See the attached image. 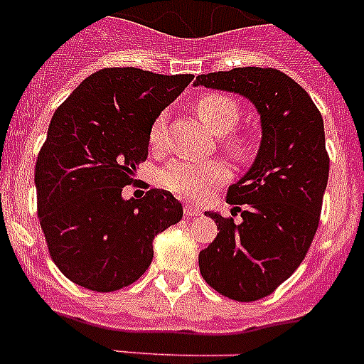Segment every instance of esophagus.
I'll return each instance as SVG.
<instances>
[{"label":"esophagus","instance_id":"34e87169","mask_svg":"<svg viewBox=\"0 0 364 364\" xmlns=\"http://www.w3.org/2000/svg\"><path fill=\"white\" fill-rule=\"evenodd\" d=\"M201 215V209L196 205H185V216L187 218H196V216Z\"/></svg>","mask_w":364,"mask_h":364}]
</instances>
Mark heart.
<instances>
[{
  "instance_id": "heart-1",
  "label": "heart",
  "mask_w": 364,
  "mask_h": 364,
  "mask_svg": "<svg viewBox=\"0 0 364 364\" xmlns=\"http://www.w3.org/2000/svg\"><path fill=\"white\" fill-rule=\"evenodd\" d=\"M198 116L215 135H224L222 144L233 157H244L248 154V144L237 133H229L240 118L237 102L218 92H209L198 97L194 103ZM164 136V116H157L149 127V144L157 148ZM228 176L225 164L210 161H173L163 170V185L168 191L176 192L188 200L200 201L209 196L216 185Z\"/></svg>"
}]
</instances>
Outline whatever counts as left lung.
<instances>
[{
	"mask_svg": "<svg viewBox=\"0 0 364 364\" xmlns=\"http://www.w3.org/2000/svg\"><path fill=\"white\" fill-rule=\"evenodd\" d=\"M200 85L252 102L262 133L255 161L228 191L242 222L205 213L218 235L200 252V272L231 300H261L300 267L318 228L329 176L322 114L294 79L274 68L207 73L196 77Z\"/></svg>",
	"mask_w": 364,
	"mask_h": 364,
	"instance_id": "1",
	"label": "left lung"
}]
</instances>
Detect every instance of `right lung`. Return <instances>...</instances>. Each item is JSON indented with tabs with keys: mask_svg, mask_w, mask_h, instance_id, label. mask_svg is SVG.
I'll list each match as a JSON object with an SVG mask.
<instances>
[{
	"mask_svg": "<svg viewBox=\"0 0 364 364\" xmlns=\"http://www.w3.org/2000/svg\"><path fill=\"white\" fill-rule=\"evenodd\" d=\"M192 77L103 68L55 111L35 168L38 220L51 259L75 285L111 292L135 283L155 237L183 218L170 192L125 200L122 188L148 157L154 120Z\"/></svg>",
	"mask_w": 364,
	"mask_h": 364,
	"instance_id": "1",
	"label": "right lung"
}]
</instances>
